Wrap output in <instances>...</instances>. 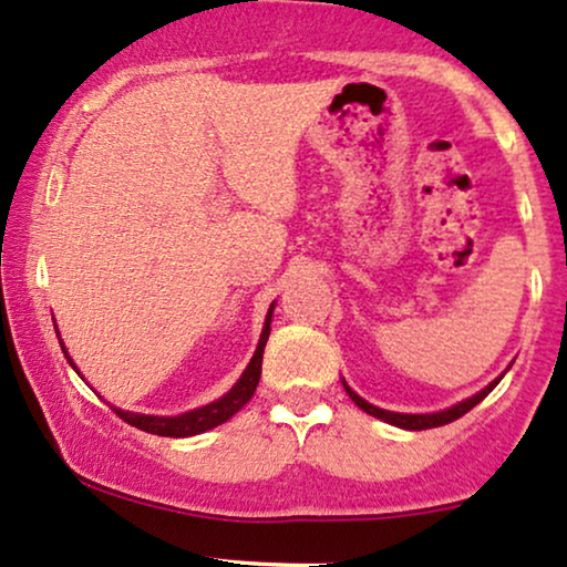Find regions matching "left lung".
I'll return each mask as SVG.
<instances>
[{"label": "left lung", "instance_id": "obj_1", "mask_svg": "<svg viewBox=\"0 0 567 567\" xmlns=\"http://www.w3.org/2000/svg\"><path fill=\"white\" fill-rule=\"evenodd\" d=\"M499 379H502V375H499ZM499 379L488 383V386H486L484 391H478V394H476V396H471V400H465V402L454 404V408L444 410V412H433V415H404V412H389V410H381V408H375V404H370V402L362 400V396L354 394V391L349 389L347 383H344V389H347V394L352 396V402L358 404L360 410H365L368 415L381 417V421H386V423H391V425H400V429H408V431H425V429H436V425H446V423L457 421V417H463L465 412H471L473 408H476V404H478L481 400H484V396L488 394V391H492L494 386H497Z\"/></svg>", "mask_w": 567, "mask_h": 567}]
</instances>
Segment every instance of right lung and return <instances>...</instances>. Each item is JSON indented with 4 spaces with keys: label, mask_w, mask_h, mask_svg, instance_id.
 <instances>
[{
    "label": "right lung",
    "mask_w": 567,
    "mask_h": 567,
    "mask_svg": "<svg viewBox=\"0 0 567 567\" xmlns=\"http://www.w3.org/2000/svg\"><path fill=\"white\" fill-rule=\"evenodd\" d=\"M270 316H272V310L268 312V320H265L262 337H260V344H257L255 358H251L247 370H244V375L239 379V383H236V386L230 389L226 396H220L218 402H209V404H205V408L184 412V415H178V417L136 415V412H123V410H115V412L128 425H136V429H142L146 433H155V436H173V439L197 436V433H205L209 429H215V425L226 423L228 417L234 415V412H239L244 404L251 400V394H255L257 383H260L265 341H268V337H270ZM70 365H73V362H70Z\"/></svg>",
    "instance_id": "1"
}]
</instances>
